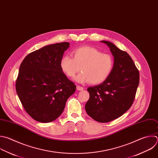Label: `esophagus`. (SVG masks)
Listing matches in <instances>:
<instances>
[{"label":"esophagus","mask_w":158,"mask_h":158,"mask_svg":"<svg viewBox=\"0 0 158 158\" xmlns=\"http://www.w3.org/2000/svg\"><path fill=\"white\" fill-rule=\"evenodd\" d=\"M76 88H77V90H82L84 89V88L82 87H81L80 85H78L76 86Z\"/></svg>","instance_id":"34e87169"}]
</instances>
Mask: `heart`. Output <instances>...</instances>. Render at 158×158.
<instances>
[{"label": "heart", "instance_id": "heart-1", "mask_svg": "<svg viewBox=\"0 0 158 158\" xmlns=\"http://www.w3.org/2000/svg\"><path fill=\"white\" fill-rule=\"evenodd\" d=\"M72 55L73 58L64 56L60 61L63 72L69 77L73 78L81 70L76 81L80 83L89 82L98 84L106 80L114 68L112 57L97 48L85 46L74 49Z\"/></svg>", "mask_w": 158, "mask_h": 158}]
</instances>
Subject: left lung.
Wrapping results in <instances>:
<instances>
[{"mask_svg":"<svg viewBox=\"0 0 158 158\" xmlns=\"http://www.w3.org/2000/svg\"><path fill=\"white\" fill-rule=\"evenodd\" d=\"M114 57L113 69L102 84L89 87L87 114L100 123H107L122 116L132 106L139 82V71L126 51L107 41Z\"/></svg>","mask_w":158,"mask_h":158,"instance_id":"8db88e82","label":"left lung"}]
</instances>
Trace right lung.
Listing matches in <instances>:
<instances>
[{"instance_id":"right-lung-1","label":"right lung","mask_w":158,"mask_h":158,"mask_svg":"<svg viewBox=\"0 0 158 158\" xmlns=\"http://www.w3.org/2000/svg\"><path fill=\"white\" fill-rule=\"evenodd\" d=\"M69 43L45 46L28 54L20 64L15 83L17 95L27 113L41 123L54 121L63 113L76 86L60 67Z\"/></svg>"}]
</instances>
